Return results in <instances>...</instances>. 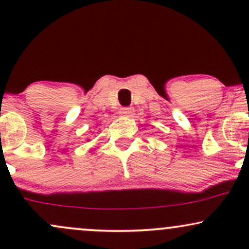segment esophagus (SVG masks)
Wrapping results in <instances>:
<instances>
[{"mask_svg":"<svg viewBox=\"0 0 249 249\" xmlns=\"http://www.w3.org/2000/svg\"><path fill=\"white\" fill-rule=\"evenodd\" d=\"M119 113L122 114V116H125V117H130L131 114L133 113V108H131V107H122V108H120Z\"/></svg>","mask_w":249,"mask_h":249,"instance_id":"obj_1","label":"esophagus"}]
</instances>
